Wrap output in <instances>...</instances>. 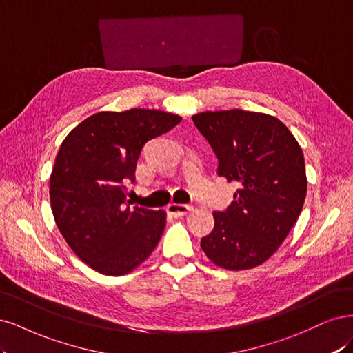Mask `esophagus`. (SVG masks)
<instances>
[{
    "mask_svg": "<svg viewBox=\"0 0 353 353\" xmlns=\"http://www.w3.org/2000/svg\"><path fill=\"white\" fill-rule=\"evenodd\" d=\"M193 210L192 205H188V203H170L167 207L168 214H172L173 217H183L188 212H190Z\"/></svg>",
    "mask_w": 353,
    "mask_h": 353,
    "instance_id": "1",
    "label": "esophagus"
}]
</instances>
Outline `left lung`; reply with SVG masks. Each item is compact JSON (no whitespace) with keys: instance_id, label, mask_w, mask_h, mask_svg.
Instances as JSON below:
<instances>
[{"instance_id":"8db88e82","label":"left lung","mask_w":353,"mask_h":353,"mask_svg":"<svg viewBox=\"0 0 353 353\" xmlns=\"http://www.w3.org/2000/svg\"><path fill=\"white\" fill-rule=\"evenodd\" d=\"M219 160L217 174L236 181L201 248L225 270L254 268L274 254L299 219L306 196L303 154L284 124L263 112L207 111L192 117Z\"/></svg>"}]
</instances>
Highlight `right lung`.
Wrapping results in <instances>:
<instances>
[{
	"label": "right lung",
	"mask_w": 353,
	"mask_h": 353,
	"mask_svg": "<svg viewBox=\"0 0 353 353\" xmlns=\"http://www.w3.org/2000/svg\"><path fill=\"white\" fill-rule=\"evenodd\" d=\"M180 121L157 110L102 111L61 143L50 179L54 220L73 252L101 274H128L160 242L165 212L130 208L126 183L134 181L146 142Z\"/></svg>",
	"instance_id": "right-lung-1"
}]
</instances>
